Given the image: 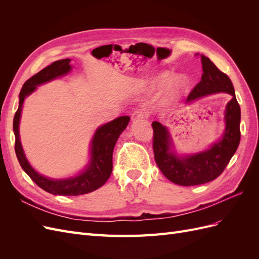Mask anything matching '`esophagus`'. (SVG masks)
<instances>
[{
	"label": "esophagus",
	"mask_w": 259,
	"mask_h": 259,
	"mask_svg": "<svg viewBox=\"0 0 259 259\" xmlns=\"http://www.w3.org/2000/svg\"><path fill=\"white\" fill-rule=\"evenodd\" d=\"M145 117H146V115H145V113H144L143 111L137 110V111H135L134 113L132 114V121H133V122L139 121V120H143V119H145Z\"/></svg>",
	"instance_id": "1"
}]
</instances>
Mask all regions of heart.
<instances>
[{
  "mask_svg": "<svg viewBox=\"0 0 259 259\" xmlns=\"http://www.w3.org/2000/svg\"><path fill=\"white\" fill-rule=\"evenodd\" d=\"M144 86L149 92L162 89L161 104L164 107H170L183 97L189 86V77L180 73L173 75L169 70H163L146 79Z\"/></svg>",
  "mask_w": 259,
  "mask_h": 259,
  "instance_id": "1",
  "label": "heart"
}]
</instances>
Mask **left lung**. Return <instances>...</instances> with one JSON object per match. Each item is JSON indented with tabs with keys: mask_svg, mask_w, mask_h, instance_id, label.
I'll list each match as a JSON object with an SVG mask.
<instances>
[{
	"mask_svg": "<svg viewBox=\"0 0 259 259\" xmlns=\"http://www.w3.org/2000/svg\"><path fill=\"white\" fill-rule=\"evenodd\" d=\"M203 74L200 83L187 98L192 104L211 94L227 93L231 99L225 109V130L222 137L205 150L179 154L167 126L153 122V152L156 165L171 183L180 186H197L211 182L221 175L236 153L240 144L241 110L228 75L222 72L209 58L201 55Z\"/></svg>",
	"mask_w": 259,
	"mask_h": 259,
	"instance_id": "8db88e82",
	"label": "left lung"
}]
</instances>
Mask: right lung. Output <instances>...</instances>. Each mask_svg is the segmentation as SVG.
<instances>
[{
    "label": "right lung",
    "instance_id": "right-lung-1",
    "mask_svg": "<svg viewBox=\"0 0 259 259\" xmlns=\"http://www.w3.org/2000/svg\"><path fill=\"white\" fill-rule=\"evenodd\" d=\"M70 61L71 59L69 58L54 61L52 65L42 69L40 72L30 77L23 84L19 94V106L14 116L13 130L15 134V152H16L20 166L28 176L46 192L54 195L75 197V195L90 193L98 189L110 177L112 171L113 149L122 132L126 128L130 122V116H119L111 122L100 125L96 130L91 140L89 163L79 174L58 179L46 177L37 173L26 158L25 151H23L20 143L19 123L23 101L34 91H36L37 86L51 82L57 77L67 75L72 69Z\"/></svg>",
    "mask_w": 259,
    "mask_h": 259
}]
</instances>
